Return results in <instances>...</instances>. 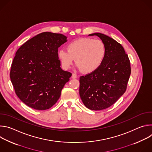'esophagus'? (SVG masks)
Masks as SVG:
<instances>
[{"label": "esophagus", "mask_w": 152, "mask_h": 152, "mask_svg": "<svg viewBox=\"0 0 152 152\" xmlns=\"http://www.w3.org/2000/svg\"><path fill=\"white\" fill-rule=\"evenodd\" d=\"M72 78H73V79L77 78V75L76 74H75V73H73L72 76Z\"/></svg>", "instance_id": "esophagus-1"}]
</instances>
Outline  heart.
<instances>
[{
    "label": "heart",
    "mask_w": 152,
    "mask_h": 152,
    "mask_svg": "<svg viewBox=\"0 0 152 152\" xmlns=\"http://www.w3.org/2000/svg\"><path fill=\"white\" fill-rule=\"evenodd\" d=\"M67 50L61 49L58 52V57L62 67L69 69L76 64L84 73L96 71L103 63L106 49L104 42L100 39L82 38L67 45Z\"/></svg>",
    "instance_id": "heart-1"
}]
</instances>
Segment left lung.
Returning a JSON list of instances; mask_svg holds the SVG:
<instances>
[{
  "instance_id": "left-lung-1",
  "label": "left lung",
  "mask_w": 152,
  "mask_h": 152,
  "mask_svg": "<svg viewBox=\"0 0 152 152\" xmlns=\"http://www.w3.org/2000/svg\"><path fill=\"white\" fill-rule=\"evenodd\" d=\"M96 35L104 42L106 52L100 67L94 72L80 77L79 95L91 110H104L113 105L126 91L131 75V64L123 46L101 33Z\"/></svg>"
}]
</instances>
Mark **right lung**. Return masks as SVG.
Here are the masks:
<instances>
[{
    "label": "right lung",
    "mask_w": 152,
    "mask_h": 152,
    "mask_svg": "<svg viewBox=\"0 0 152 152\" xmlns=\"http://www.w3.org/2000/svg\"><path fill=\"white\" fill-rule=\"evenodd\" d=\"M67 37L42 32L27 41L16 52L10 78L18 97L29 107L46 110L60 97L72 73L61 68L58 51Z\"/></svg>",
    "instance_id": "obj_1"
}]
</instances>
